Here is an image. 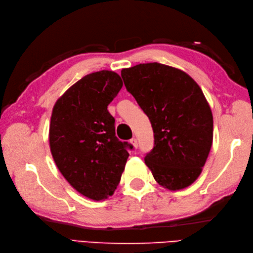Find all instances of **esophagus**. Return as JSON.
I'll use <instances>...</instances> for the list:
<instances>
[{"instance_id": "1", "label": "esophagus", "mask_w": 253, "mask_h": 253, "mask_svg": "<svg viewBox=\"0 0 253 253\" xmlns=\"http://www.w3.org/2000/svg\"><path fill=\"white\" fill-rule=\"evenodd\" d=\"M129 142H131V143L133 144V147H134L135 149L138 148V141H137L136 138H132L131 140H129Z\"/></svg>"}]
</instances>
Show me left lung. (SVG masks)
Segmentation results:
<instances>
[{
    "label": "left lung",
    "mask_w": 253,
    "mask_h": 253,
    "mask_svg": "<svg viewBox=\"0 0 253 253\" xmlns=\"http://www.w3.org/2000/svg\"><path fill=\"white\" fill-rule=\"evenodd\" d=\"M121 77L154 132V147L144 157L154 179L166 189L193 183L208 158L213 116L198 84L178 68L154 63L121 71Z\"/></svg>",
    "instance_id": "8db88e82"
}]
</instances>
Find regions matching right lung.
<instances>
[{
  "mask_svg": "<svg viewBox=\"0 0 253 253\" xmlns=\"http://www.w3.org/2000/svg\"><path fill=\"white\" fill-rule=\"evenodd\" d=\"M122 87L120 76L100 71L84 76L52 109L49 147L59 171L93 201L113 195L133 145L115 135L108 105Z\"/></svg>",
  "mask_w": 253,
  "mask_h": 253,
  "instance_id": "obj_1",
  "label": "right lung"
}]
</instances>
